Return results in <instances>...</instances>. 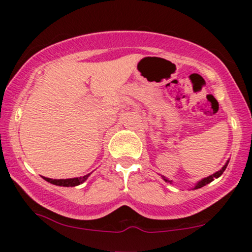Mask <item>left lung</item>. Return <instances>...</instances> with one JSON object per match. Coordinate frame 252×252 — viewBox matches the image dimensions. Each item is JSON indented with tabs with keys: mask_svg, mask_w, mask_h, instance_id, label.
<instances>
[{
	"mask_svg": "<svg viewBox=\"0 0 252 252\" xmlns=\"http://www.w3.org/2000/svg\"><path fill=\"white\" fill-rule=\"evenodd\" d=\"M227 163H228V162H226V164H225V166H224V167H222V168H221L220 170H218V172H217V173H215V174H213V175H210V176H207V178L202 179V180H201V181H199V182H198V184H196V186L194 187V189H201V187L206 186V185H207V184H210V182H212L213 180H215V179H217V178H219V176H220V175L222 174V173H224V170H225V169H226V167H227ZM163 179H164V180H166V181H168V180H167V179H166V178H164V176H163Z\"/></svg>",
	"mask_w": 252,
	"mask_h": 252,
	"instance_id": "1",
	"label": "left lung"
}]
</instances>
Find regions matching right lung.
<instances>
[{
  "mask_svg": "<svg viewBox=\"0 0 252 252\" xmlns=\"http://www.w3.org/2000/svg\"><path fill=\"white\" fill-rule=\"evenodd\" d=\"M89 175H85L83 176V178H73V179H59V180H57V179H50V178H43L46 181L51 182V184L53 185H57V186H63V187H73V186H78V185L83 184L84 181L86 180V179L89 178Z\"/></svg>",
  "mask_w": 252,
  "mask_h": 252,
  "instance_id": "right-lung-1",
  "label": "right lung"
}]
</instances>
